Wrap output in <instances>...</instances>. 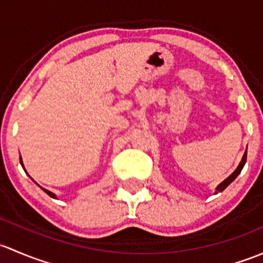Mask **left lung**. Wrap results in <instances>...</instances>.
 I'll use <instances>...</instances> for the list:
<instances>
[{"label": "left lung", "instance_id": "obj_1", "mask_svg": "<svg viewBox=\"0 0 263 263\" xmlns=\"http://www.w3.org/2000/svg\"><path fill=\"white\" fill-rule=\"evenodd\" d=\"M246 161H247V151H246V153H245V156H243V158H242V161H240V163H239V166L237 167V170H235L234 172L232 173L231 176H229L228 178H227V180H224L223 182L220 183V185L218 186V187H216V194H218V192H220V191H223L224 189H227L228 187V185L229 183H232L233 181L235 180V177H237L238 175H239L240 173V171H242V168H243V166H245V163H246Z\"/></svg>", "mask_w": 263, "mask_h": 263}]
</instances>
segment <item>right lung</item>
Segmentation results:
<instances>
[{
	"label": "right lung",
	"instance_id": "obj_1",
	"mask_svg": "<svg viewBox=\"0 0 263 263\" xmlns=\"http://www.w3.org/2000/svg\"><path fill=\"white\" fill-rule=\"evenodd\" d=\"M20 162H21V157H20ZM21 164H23V162H21ZM23 167H24V166H23ZM43 190H44L45 192H47V194H48V195H49V196H51V197H55V195H54V194H51V192H50V191L45 190V189H43Z\"/></svg>",
	"mask_w": 263,
	"mask_h": 263
}]
</instances>
